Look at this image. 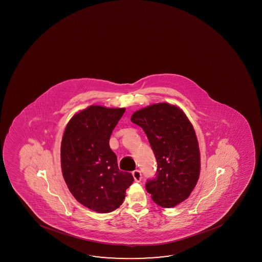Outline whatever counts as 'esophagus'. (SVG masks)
<instances>
[{"instance_id":"1","label":"esophagus","mask_w":262,"mask_h":262,"mask_svg":"<svg viewBox=\"0 0 262 262\" xmlns=\"http://www.w3.org/2000/svg\"><path fill=\"white\" fill-rule=\"evenodd\" d=\"M133 176L135 182L139 183V182H141V181H142V173H141V172H140L139 170H135V171H133Z\"/></svg>"}]
</instances>
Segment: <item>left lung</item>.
Listing matches in <instances>:
<instances>
[{
	"mask_svg": "<svg viewBox=\"0 0 262 262\" xmlns=\"http://www.w3.org/2000/svg\"><path fill=\"white\" fill-rule=\"evenodd\" d=\"M130 120L142 127L157 161L156 176L146 190L162 207L187 199L200 174V151L193 125L180 107L152 104L134 112Z\"/></svg>",
	"mask_w": 262,
	"mask_h": 262,
	"instance_id": "8db88e82",
	"label": "left lung"
}]
</instances>
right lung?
Returning <instances> with one entry per match:
<instances>
[{"mask_svg":"<svg viewBox=\"0 0 262 262\" xmlns=\"http://www.w3.org/2000/svg\"><path fill=\"white\" fill-rule=\"evenodd\" d=\"M124 112V107L90 106L71 118L62 138L64 182L77 202L98 213L119 208L133 184L132 173L120 171L110 147L112 130Z\"/></svg>","mask_w":262,"mask_h":262,"instance_id":"add662e5","label":"right lung"}]
</instances>
